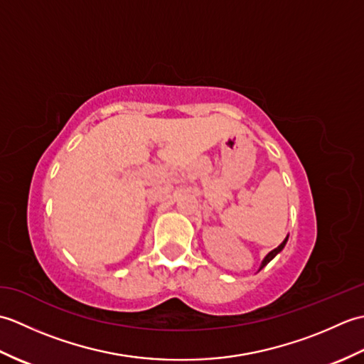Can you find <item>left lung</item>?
<instances>
[{
  "label": "left lung",
  "mask_w": 364,
  "mask_h": 364,
  "mask_svg": "<svg viewBox=\"0 0 364 364\" xmlns=\"http://www.w3.org/2000/svg\"><path fill=\"white\" fill-rule=\"evenodd\" d=\"M288 237L289 236H286L284 237V241L280 244V245H278L277 247V249H274L272 252H269L267 255H266V257H264V259H262V262H261V266H259V269H258V272H259V270L262 269V267H264V266H267V262H270V261H272L275 257H277V255L278 253H280L283 249H284V245H286V242H288Z\"/></svg>",
  "instance_id": "8db88e82"
}]
</instances>
